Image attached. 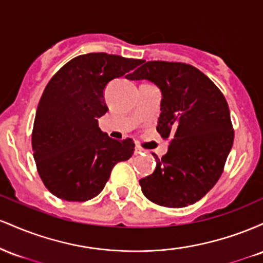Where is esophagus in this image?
Listing matches in <instances>:
<instances>
[{
    "label": "esophagus",
    "mask_w": 263,
    "mask_h": 263,
    "mask_svg": "<svg viewBox=\"0 0 263 263\" xmlns=\"http://www.w3.org/2000/svg\"><path fill=\"white\" fill-rule=\"evenodd\" d=\"M142 153V149L140 148V147H136L135 148V155H141Z\"/></svg>",
    "instance_id": "1"
}]
</instances>
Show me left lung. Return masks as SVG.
I'll use <instances>...</instances> for the list:
<instances>
[{"label": "left lung", "mask_w": 263, "mask_h": 263, "mask_svg": "<svg viewBox=\"0 0 263 263\" xmlns=\"http://www.w3.org/2000/svg\"><path fill=\"white\" fill-rule=\"evenodd\" d=\"M127 79L148 80L162 92L157 131L171 138L156 170L140 180L152 203L184 208L215 185L230 153L234 129L230 110L219 87L185 63L147 62Z\"/></svg>", "instance_id": "8db88e82"}]
</instances>
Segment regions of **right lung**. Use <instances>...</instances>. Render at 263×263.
Returning <instances> with one entry per match:
<instances>
[{"label": "right lung", "instance_id": "add662e5", "mask_svg": "<svg viewBox=\"0 0 263 263\" xmlns=\"http://www.w3.org/2000/svg\"><path fill=\"white\" fill-rule=\"evenodd\" d=\"M140 64V59L112 54H84L60 68L45 86L35 112L32 149L39 177L57 198H95L115 164L134 155V141L108 137L99 119L108 110L104 98L107 84Z\"/></svg>", "mask_w": 263, "mask_h": 263}]
</instances>
